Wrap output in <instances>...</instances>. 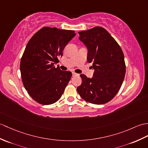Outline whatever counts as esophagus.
<instances>
[{"label": "esophagus", "instance_id": "1", "mask_svg": "<svg viewBox=\"0 0 148 148\" xmlns=\"http://www.w3.org/2000/svg\"><path fill=\"white\" fill-rule=\"evenodd\" d=\"M77 75H78V74H77L75 73H73V77H74V76H77Z\"/></svg>", "mask_w": 148, "mask_h": 148}]
</instances>
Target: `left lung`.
<instances>
[{"label": "left lung", "instance_id": "8db88e82", "mask_svg": "<svg viewBox=\"0 0 148 148\" xmlns=\"http://www.w3.org/2000/svg\"><path fill=\"white\" fill-rule=\"evenodd\" d=\"M78 33L88 49L87 60L92 64L95 71L91 78L80 75L82 83L77 91L87 102L105 104L115 97L122 84L125 74L123 53L103 27L97 26Z\"/></svg>", "mask_w": 148, "mask_h": 148}]
</instances>
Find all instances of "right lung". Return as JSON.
I'll list each match as a JSON object with an SVG mask.
<instances>
[{
  "label": "right lung",
  "instance_id": "right-lung-1",
  "mask_svg": "<svg viewBox=\"0 0 148 148\" xmlns=\"http://www.w3.org/2000/svg\"><path fill=\"white\" fill-rule=\"evenodd\" d=\"M75 35L73 30L43 27L27 43L21 60V74L29 95L38 103L53 104L64 93L72 73L55 64Z\"/></svg>",
  "mask_w": 148,
  "mask_h": 148
}]
</instances>
